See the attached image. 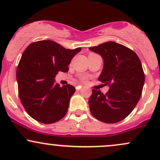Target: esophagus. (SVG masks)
<instances>
[{"label":"esophagus","instance_id":"obj_1","mask_svg":"<svg viewBox=\"0 0 160 160\" xmlns=\"http://www.w3.org/2000/svg\"><path fill=\"white\" fill-rule=\"evenodd\" d=\"M81 89H82V86H77V87H76L77 91H80Z\"/></svg>","mask_w":160,"mask_h":160}]
</instances>
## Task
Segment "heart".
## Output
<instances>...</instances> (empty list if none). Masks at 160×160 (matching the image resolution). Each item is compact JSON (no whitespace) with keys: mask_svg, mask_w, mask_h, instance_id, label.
Masks as SVG:
<instances>
[{"mask_svg":"<svg viewBox=\"0 0 160 160\" xmlns=\"http://www.w3.org/2000/svg\"><path fill=\"white\" fill-rule=\"evenodd\" d=\"M92 54H94V53H92V52H90V53H89V55H92ZM82 80H83V81H86V79L85 78H82Z\"/></svg>","mask_w":160,"mask_h":160,"instance_id":"heart-1","label":"heart"}]
</instances>
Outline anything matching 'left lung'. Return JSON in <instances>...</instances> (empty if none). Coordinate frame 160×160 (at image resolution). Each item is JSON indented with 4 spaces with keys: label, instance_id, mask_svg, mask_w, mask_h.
Masks as SVG:
<instances>
[{
    "label": "left lung",
    "instance_id": "1",
    "mask_svg": "<svg viewBox=\"0 0 160 160\" xmlns=\"http://www.w3.org/2000/svg\"><path fill=\"white\" fill-rule=\"evenodd\" d=\"M89 49L103 58L98 80L110 86L106 94L92 89L89 98L91 113L105 123L120 122L131 113L141 98L144 83L141 62L133 50L116 42H105Z\"/></svg>",
    "mask_w": 160,
    "mask_h": 160
}]
</instances>
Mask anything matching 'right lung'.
<instances>
[{"label":"right lung","mask_w":160,"mask_h":160,"mask_svg":"<svg viewBox=\"0 0 160 160\" xmlns=\"http://www.w3.org/2000/svg\"><path fill=\"white\" fill-rule=\"evenodd\" d=\"M81 50L65 49L52 40H40L28 46L16 70L19 96L25 111L45 124L60 120L67 113L74 86H54L58 71L68 72L71 59Z\"/></svg>","instance_id":"1"}]
</instances>
